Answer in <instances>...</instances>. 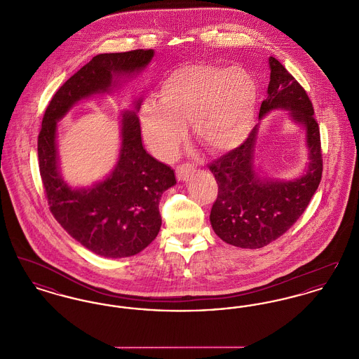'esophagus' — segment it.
I'll return each mask as SVG.
<instances>
[{
    "label": "esophagus",
    "instance_id": "1",
    "mask_svg": "<svg viewBox=\"0 0 359 359\" xmlns=\"http://www.w3.org/2000/svg\"><path fill=\"white\" fill-rule=\"evenodd\" d=\"M194 171H195V168H194L192 164L179 165V167L176 168V177H177V180H180V182H182V180H186L191 173H194Z\"/></svg>",
    "mask_w": 359,
    "mask_h": 359
}]
</instances>
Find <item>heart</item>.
<instances>
[{
    "label": "heart",
    "instance_id": "obj_1",
    "mask_svg": "<svg viewBox=\"0 0 359 359\" xmlns=\"http://www.w3.org/2000/svg\"><path fill=\"white\" fill-rule=\"evenodd\" d=\"M257 85L242 67L183 65L160 83L158 103L141 111L142 133L154 154L171 157L191 123L211 154H227L248 138L256 117Z\"/></svg>",
    "mask_w": 359,
    "mask_h": 359
}]
</instances>
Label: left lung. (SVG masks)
<instances>
[{"instance_id": "left-lung-1", "label": "left lung", "mask_w": 359, "mask_h": 359, "mask_svg": "<svg viewBox=\"0 0 359 359\" xmlns=\"http://www.w3.org/2000/svg\"><path fill=\"white\" fill-rule=\"evenodd\" d=\"M269 69L259 121L273 110H287L292 122L306 132L308 163L304 172L290 180L259 175L255 164L258 123L241 147L210 164L218 183L210 214L212 230L226 243L243 249L264 248L290 230L307 208L323 171L319 126L306 90L273 56Z\"/></svg>"}]
</instances>
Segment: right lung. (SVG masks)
<instances>
[{"label": "right lung", "mask_w": 359, "mask_h": 359, "mask_svg": "<svg viewBox=\"0 0 359 359\" xmlns=\"http://www.w3.org/2000/svg\"><path fill=\"white\" fill-rule=\"evenodd\" d=\"M154 50L100 53L74 74L53 95L37 140L39 168L52 215L75 241L106 258L135 256L154 241L161 227V195L176 184L171 167L157 161L142 147L137 111L120 116V154L102 180L72 187L60 172L57 122L76 103L111 94L123 82L148 67Z\"/></svg>", "instance_id": "1"}]
</instances>
